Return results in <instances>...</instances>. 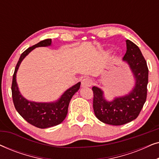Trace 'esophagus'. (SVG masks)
I'll use <instances>...</instances> for the list:
<instances>
[{
  "label": "esophagus",
  "mask_w": 159,
  "mask_h": 159,
  "mask_svg": "<svg viewBox=\"0 0 159 159\" xmlns=\"http://www.w3.org/2000/svg\"><path fill=\"white\" fill-rule=\"evenodd\" d=\"M93 84V81L90 78H84L82 80V87H90Z\"/></svg>",
  "instance_id": "1"
}]
</instances>
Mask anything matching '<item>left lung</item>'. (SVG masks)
Wrapping results in <instances>:
<instances>
[{"instance_id": "8db88e82", "label": "left lung", "mask_w": 159, "mask_h": 159, "mask_svg": "<svg viewBox=\"0 0 159 159\" xmlns=\"http://www.w3.org/2000/svg\"><path fill=\"white\" fill-rule=\"evenodd\" d=\"M127 51L123 60L129 64L136 80L132 92L113 101L104 99L103 91L93 87V109L95 115L102 122L111 125H122L135 119L142 110L147 98L148 69L138 45L126 40Z\"/></svg>"}]
</instances>
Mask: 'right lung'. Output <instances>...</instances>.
Listing matches in <instances>:
<instances>
[{
    "instance_id": "add662e5",
    "label": "right lung",
    "mask_w": 159,
    "mask_h": 159,
    "mask_svg": "<svg viewBox=\"0 0 159 159\" xmlns=\"http://www.w3.org/2000/svg\"><path fill=\"white\" fill-rule=\"evenodd\" d=\"M51 45V39L40 41V43L30 47L24 51L19 58L15 68L11 84L12 98L17 112L27 121L34 127L45 129L53 127L62 122L66 118L69 102L76 92L80 89V82L71 87L61 95L55 103H36L27 101L19 93L17 87L16 76L19 65L25 56L37 47L49 46Z\"/></svg>"
}]
</instances>
